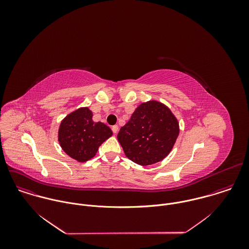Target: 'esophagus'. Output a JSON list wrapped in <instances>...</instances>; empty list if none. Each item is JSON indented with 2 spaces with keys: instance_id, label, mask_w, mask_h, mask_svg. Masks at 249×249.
<instances>
[{
  "instance_id": "1",
  "label": "esophagus",
  "mask_w": 249,
  "mask_h": 249,
  "mask_svg": "<svg viewBox=\"0 0 249 249\" xmlns=\"http://www.w3.org/2000/svg\"><path fill=\"white\" fill-rule=\"evenodd\" d=\"M112 131H113V133H118V131H119V126L118 125H113L112 126Z\"/></svg>"
}]
</instances>
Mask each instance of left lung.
Masks as SVG:
<instances>
[{
    "instance_id": "obj_1",
    "label": "left lung",
    "mask_w": 249,
    "mask_h": 249,
    "mask_svg": "<svg viewBox=\"0 0 249 249\" xmlns=\"http://www.w3.org/2000/svg\"><path fill=\"white\" fill-rule=\"evenodd\" d=\"M178 134L177 117L166 105L152 100L135 109L117 138L128 159L140 166H148L169 155Z\"/></svg>"
}]
</instances>
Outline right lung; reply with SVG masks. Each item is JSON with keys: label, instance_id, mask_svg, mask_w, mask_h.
Returning a JSON list of instances; mask_svg holds the SVG:
<instances>
[{"label": "right lung", "instance_id": "right-lung-1", "mask_svg": "<svg viewBox=\"0 0 249 249\" xmlns=\"http://www.w3.org/2000/svg\"><path fill=\"white\" fill-rule=\"evenodd\" d=\"M93 112L80 107L68 114L60 123L58 142L63 151L77 162L93 158L100 145L112 136L109 126L93 121Z\"/></svg>", "mask_w": 249, "mask_h": 249}]
</instances>
